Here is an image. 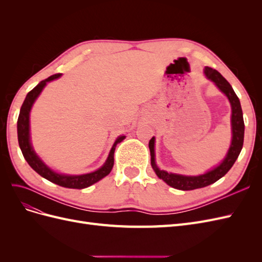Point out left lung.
I'll use <instances>...</instances> for the list:
<instances>
[{"mask_svg":"<svg viewBox=\"0 0 262 262\" xmlns=\"http://www.w3.org/2000/svg\"><path fill=\"white\" fill-rule=\"evenodd\" d=\"M204 74L209 80L215 83L219 89L223 92L232 106V132H233V139L231 147L228 149V153L224 161L222 162L217 167L208 171L207 173L199 176H182L177 175V173H170L165 170H161L155 164V154H154V142L155 138L149 140L148 147L150 152V164L155 170L157 177L163 179L166 184L170 187L178 189V190H193L207 187L211 184L217 181L220 178L226 175L227 171L232 168V166L236 162L237 157L241 154V150L244 144V132H245V123L243 118V110L241 106L239 98L237 97L233 87L231 86L225 78L222 76L220 72L214 70L210 67L204 68Z\"/></svg>","mask_w":262,"mask_h":262,"instance_id":"left-lung-1","label":"left lung"}]
</instances>
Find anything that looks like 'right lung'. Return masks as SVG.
<instances>
[{
    "instance_id": "add662e5",
    "label": "right lung",
    "mask_w": 262,
    "mask_h": 262,
    "mask_svg": "<svg viewBox=\"0 0 262 262\" xmlns=\"http://www.w3.org/2000/svg\"><path fill=\"white\" fill-rule=\"evenodd\" d=\"M60 76H61V73L49 76L48 78H46L45 81H41L35 87V89L31 90L27 94V96L21 105L19 116H18V120H17L18 144L21 149L24 158L27 161L30 167L33 168L36 172H38L41 177L53 182V184H55V185H59V186L64 187V188L83 189V188H87V187L92 186L93 184H95V182L99 181L100 179L106 177L108 173L112 171V169L114 167V154H115L116 146L118 143H120V142L125 137L121 136L116 140L115 144H114L112 150H110L109 156L107 158L106 163L104 164V166L94 172L85 173V175H78V176L62 175V173H57L55 171L51 170L48 166L45 165L40 158L37 156V154L35 153V150L33 149V147H31V144H30L29 113H30L31 106H33L35 100L39 96V94H40L41 91L43 90L46 84L52 80H55V78H58Z\"/></svg>"
}]
</instances>
